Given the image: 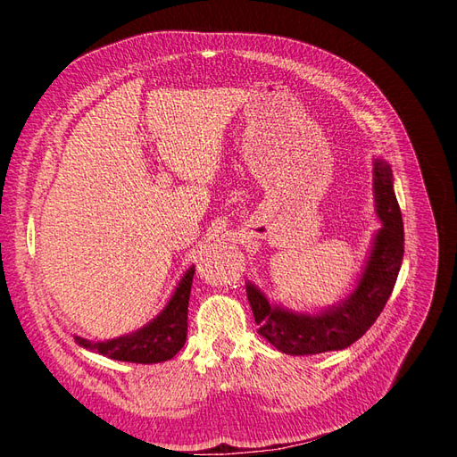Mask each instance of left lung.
Listing matches in <instances>:
<instances>
[{"instance_id":"8db88e82","label":"left lung","mask_w":457,"mask_h":457,"mask_svg":"<svg viewBox=\"0 0 457 457\" xmlns=\"http://www.w3.org/2000/svg\"><path fill=\"white\" fill-rule=\"evenodd\" d=\"M373 195L381 227L373 234L354 289L336 305L318 312L292 311L280 303H270L255 284L245 280L259 336L278 351L305 356L347 349L378 320L393 294L404 257V225L393 190V171L381 158L373 160Z\"/></svg>"}]
</instances>
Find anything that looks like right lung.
Returning <instances> with one entry per match:
<instances>
[{"label": "right lung", "mask_w": 457, "mask_h": 457, "mask_svg": "<svg viewBox=\"0 0 457 457\" xmlns=\"http://www.w3.org/2000/svg\"><path fill=\"white\" fill-rule=\"evenodd\" d=\"M192 278H195V265L188 267L181 276L165 307L143 328L106 341H89L86 337L74 336L76 343L91 353L120 362L158 364L171 361L185 347L187 341Z\"/></svg>", "instance_id": "right-lung-1"}]
</instances>
